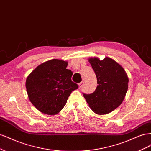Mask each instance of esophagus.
Wrapping results in <instances>:
<instances>
[{
  "label": "esophagus",
  "mask_w": 151,
  "mask_h": 151,
  "mask_svg": "<svg viewBox=\"0 0 151 151\" xmlns=\"http://www.w3.org/2000/svg\"><path fill=\"white\" fill-rule=\"evenodd\" d=\"M84 83L83 81L81 82V83L79 84V88H81L82 87H83V86L84 85Z\"/></svg>",
  "instance_id": "esophagus-1"
}]
</instances>
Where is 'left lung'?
<instances>
[{"label": "left lung", "instance_id": "8db88e82", "mask_svg": "<svg viewBox=\"0 0 151 151\" xmlns=\"http://www.w3.org/2000/svg\"><path fill=\"white\" fill-rule=\"evenodd\" d=\"M97 78V88L90 94H83L90 108L98 115L113 111L124 99L129 78L123 68L112 58L88 59Z\"/></svg>", "mask_w": 151, "mask_h": 151}]
</instances>
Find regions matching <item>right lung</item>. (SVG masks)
I'll return each instance as SVG.
<instances>
[{"label": "right lung", "mask_w": 151, "mask_h": 151, "mask_svg": "<svg viewBox=\"0 0 151 151\" xmlns=\"http://www.w3.org/2000/svg\"><path fill=\"white\" fill-rule=\"evenodd\" d=\"M68 62L52 59L38 65L26 81L28 98L34 106L44 114L55 115L65 106L67 99L78 85L71 79Z\"/></svg>", "instance_id": "add662e5"}]
</instances>
